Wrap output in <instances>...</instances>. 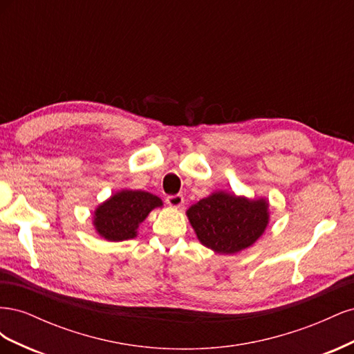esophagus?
<instances>
[{"label": "esophagus", "instance_id": "obj_1", "mask_svg": "<svg viewBox=\"0 0 354 354\" xmlns=\"http://www.w3.org/2000/svg\"><path fill=\"white\" fill-rule=\"evenodd\" d=\"M165 202L168 203L169 207L180 208L185 203V198H183V195H180V194H177V195H168L165 198Z\"/></svg>", "mask_w": 354, "mask_h": 354}]
</instances>
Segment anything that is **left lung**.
Masks as SVG:
<instances>
[{"instance_id":"8db88e82","label":"left lung","mask_w":354,"mask_h":354,"mask_svg":"<svg viewBox=\"0 0 354 354\" xmlns=\"http://www.w3.org/2000/svg\"><path fill=\"white\" fill-rule=\"evenodd\" d=\"M187 217L202 245L218 254L248 248L269 221L266 201H248L223 192L192 205Z\"/></svg>"}]
</instances>
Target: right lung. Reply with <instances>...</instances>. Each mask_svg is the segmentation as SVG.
Returning a JSON list of instances; mask_svg holds the SVG:
<instances>
[{
  "mask_svg": "<svg viewBox=\"0 0 354 354\" xmlns=\"http://www.w3.org/2000/svg\"><path fill=\"white\" fill-rule=\"evenodd\" d=\"M162 205L158 196L142 190H122L97 208L94 226L104 239L127 241L153 208Z\"/></svg>",
  "mask_w": 354,
  "mask_h": 354,
  "instance_id": "obj_1",
  "label": "right lung"
}]
</instances>
